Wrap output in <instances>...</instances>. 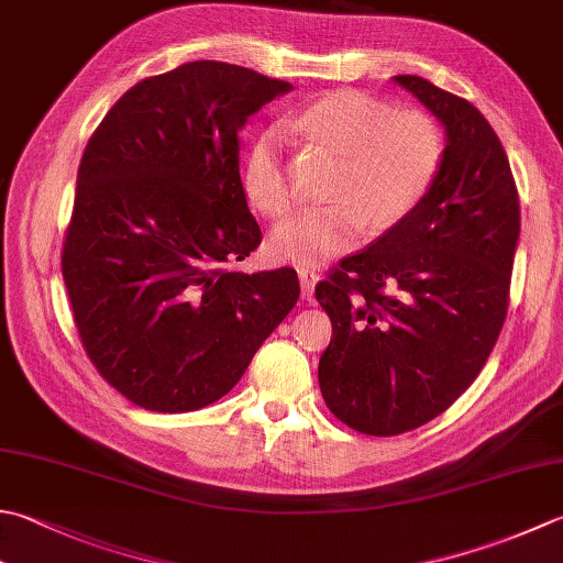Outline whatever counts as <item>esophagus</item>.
<instances>
[{"label":"esophagus","instance_id":"esophagus-1","mask_svg":"<svg viewBox=\"0 0 563 563\" xmlns=\"http://www.w3.org/2000/svg\"><path fill=\"white\" fill-rule=\"evenodd\" d=\"M297 275H300L302 295H305V297H312L314 285H317V280H319V273H317L314 268H310V266H300V268H297Z\"/></svg>","mask_w":563,"mask_h":563}]
</instances>
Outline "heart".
I'll return each instance as SVG.
<instances>
[{
  "label": "heart",
  "instance_id": "b5f03b06",
  "mask_svg": "<svg viewBox=\"0 0 563 563\" xmlns=\"http://www.w3.org/2000/svg\"><path fill=\"white\" fill-rule=\"evenodd\" d=\"M344 151L332 185L334 202L312 207L273 234L271 249L292 263H327L356 244L368 219L400 222L422 202L442 165V134L420 112H390L361 92L317 99L290 119ZM246 192L263 214L285 217L295 205L288 136L273 126L253 141L244 168Z\"/></svg>",
  "mask_w": 563,
  "mask_h": 563
}]
</instances>
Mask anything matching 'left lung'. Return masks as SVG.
<instances>
[{"label": "left lung", "instance_id": "left-lung-1", "mask_svg": "<svg viewBox=\"0 0 563 563\" xmlns=\"http://www.w3.org/2000/svg\"><path fill=\"white\" fill-rule=\"evenodd\" d=\"M395 82L444 124L442 165L410 214L314 288L332 319L319 390L371 437L427 424L476 380L508 317L520 236L517 185L486 117L424 77Z\"/></svg>", "mask_w": 563, "mask_h": 563}]
</instances>
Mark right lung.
<instances>
[{
	"instance_id": "add662e5",
	"label": "right lung",
	"mask_w": 563,
	"mask_h": 563,
	"mask_svg": "<svg viewBox=\"0 0 563 563\" xmlns=\"http://www.w3.org/2000/svg\"><path fill=\"white\" fill-rule=\"evenodd\" d=\"M290 82L219 60L136 82L77 168L63 280L99 376L153 412L212 405L300 297L292 268L239 273L261 246L239 129Z\"/></svg>"
}]
</instances>
